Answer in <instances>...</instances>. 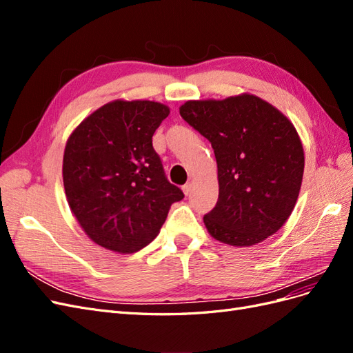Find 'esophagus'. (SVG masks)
<instances>
[{
  "label": "esophagus",
  "mask_w": 353,
  "mask_h": 353,
  "mask_svg": "<svg viewBox=\"0 0 353 353\" xmlns=\"http://www.w3.org/2000/svg\"><path fill=\"white\" fill-rule=\"evenodd\" d=\"M183 191H184V194H185V196H188V194L191 193V184H190V183H187L185 185H183Z\"/></svg>",
  "instance_id": "1"
}]
</instances>
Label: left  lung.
<instances>
[{"label":"left lung","mask_w":353,"mask_h":353,"mask_svg":"<svg viewBox=\"0 0 353 353\" xmlns=\"http://www.w3.org/2000/svg\"><path fill=\"white\" fill-rule=\"evenodd\" d=\"M179 114L208 138L216 157L219 197L203 218L210 236L243 248L279 231L303 178L305 154L294 125L252 94L190 100Z\"/></svg>","instance_id":"obj_1"}]
</instances>
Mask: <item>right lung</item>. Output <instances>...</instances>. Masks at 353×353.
<instances>
[{
  "label": "right lung",
  "mask_w": 353,
  "mask_h": 353,
  "mask_svg": "<svg viewBox=\"0 0 353 353\" xmlns=\"http://www.w3.org/2000/svg\"><path fill=\"white\" fill-rule=\"evenodd\" d=\"M169 108L148 100H114L74 130L63 156L70 210L101 248L134 253L156 239L170 205L184 193L170 184L153 148Z\"/></svg>",
  "instance_id": "add662e5"
}]
</instances>
